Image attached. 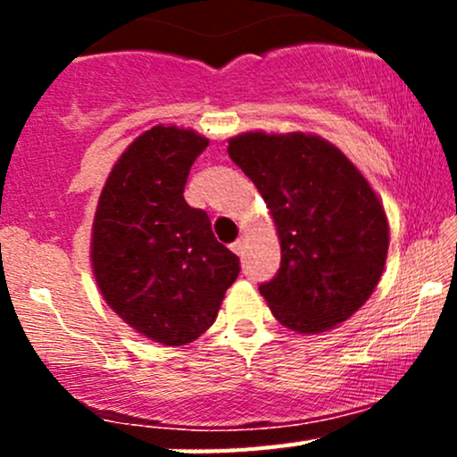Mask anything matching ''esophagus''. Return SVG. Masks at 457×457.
I'll list each match as a JSON object with an SVG mask.
<instances>
[{"label": "esophagus", "instance_id": "obj_1", "mask_svg": "<svg viewBox=\"0 0 457 457\" xmlns=\"http://www.w3.org/2000/svg\"><path fill=\"white\" fill-rule=\"evenodd\" d=\"M232 251L236 255H243L245 253V238H238L236 243L232 245Z\"/></svg>", "mask_w": 457, "mask_h": 457}]
</instances>
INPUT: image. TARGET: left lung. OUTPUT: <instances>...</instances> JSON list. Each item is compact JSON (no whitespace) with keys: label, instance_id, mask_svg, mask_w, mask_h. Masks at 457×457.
<instances>
[{"label":"left lung","instance_id":"1","mask_svg":"<svg viewBox=\"0 0 457 457\" xmlns=\"http://www.w3.org/2000/svg\"><path fill=\"white\" fill-rule=\"evenodd\" d=\"M232 159L275 219L281 264L260 295L283 327L322 333L348 320L385 269L389 223L361 171L316 135L245 133Z\"/></svg>","mask_w":457,"mask_h":457}]
</instances>
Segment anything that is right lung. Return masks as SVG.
I'll return each mask as SVG.
<instances>
[{
    "label": "right lung",
    "instance_id": "add662e5",
    "mask_svg": "<svg viewBox=\"0 0 457 457\" xmlns=\"http://www.w3.org/2000/svg\"><path fill=\"white\" fill-rule=\"evenodd\" d=\"M206 145L193 130H145L113 165L94 217L92 269L103 298L129 327L165 345L212 327L240 272L206 211L182 195Z\"/></svg>",
    "mask_w": 457,
    "mask_h": 457
}]
</instances>
